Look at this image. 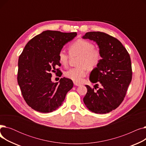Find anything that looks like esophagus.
<instances>
[{"mask_svg": "<svg viewBox=\"0 0 146 146\" xmlns=\"http://www.w3.org/2000/svg\"><path fill=\"white\" fill-rule=\"evenodd\" d=\"M73 83H74V85L75 86H80V85H81V84H80V83H78V82H73Z\"/></svg>", "mask_w": 146, "mask_h": 146, "instance_id": "esophagus-1", "label": "esophagus"}]
</instances>
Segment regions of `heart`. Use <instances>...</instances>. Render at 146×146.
Wrapping results in <instances>:
<instances>
[{"mask_svg": "<svg viewBox=\"0 0 146 146\" xmlns=\"http://www.w3.org/2000/svg\"><path fill=\"white\" fill-rule=\"evenodd\" d=\"M69 52L72 56H79L77 67L68 69L64 72V76L76 82H81L87 74V70L95 68L102 60L101 50L95 48L91 42L78 39L73 41L68 47ZM59 62L64 66L68 63L69 56L63 50L60 51L58 54Z\"/></svg>", "mask_w": 146, "mask_h": 146, "instance_id": "1", "label": "heart"}]
</instances>
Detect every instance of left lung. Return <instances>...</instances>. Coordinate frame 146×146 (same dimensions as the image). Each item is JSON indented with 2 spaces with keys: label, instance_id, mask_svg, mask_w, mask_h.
<instances>
[{
  "label": "left lung",
  "instance_id": "8db88e82",
  "mask_svg": "<svg viewBox=\"0 0 146 146\" xmlns=\"http://www.w3.org/2000/svg\"><path fill=\"white\" fill-rule=\"evenodd\" d=\"M83 38L95 41L102 54L100 63L89 77L92 83L96 84L95 88L86 85L88 91L83 102L92 112L108 113L118 107L125 96L132 80L131 58L118 40L105 33L89 32Z\"/></svg>",
  "mask_w": 146,
  "mask_h": 146
}]
</instances>
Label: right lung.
Wrapping results in <instances>:
<instances>
[{"label":"right lung","mask_w":146,"mask_h":146,"mask_svg":"<svg viewBox=\"0 0 146 146\" xmlns=\"http://www.w3.org/2000/svg\"><path fill=\"white\" fill-rule=\"evenodd\" d=\"M76 33L45 31L27 44L19 57L18 83L27 104L33 110L48 113L63 104L73 86L71 79L61 78L60 84L51 82V72H60L58 54ZM61 72L58 76H61Z\"/></svg>","instance_id":"obj_1"}]
</instances>
